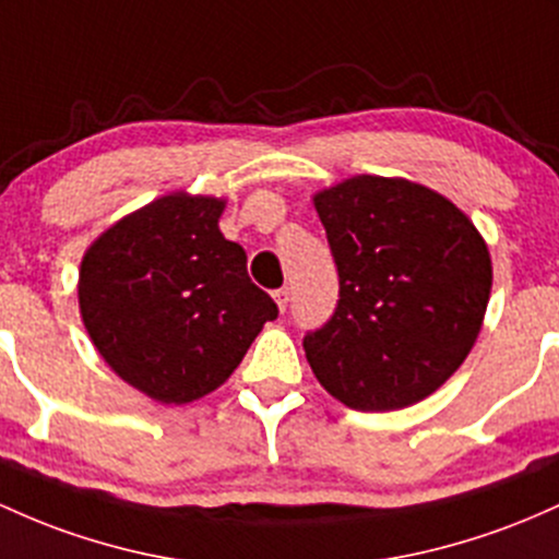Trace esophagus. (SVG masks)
Segmentation results:
<instances>
[{"label": "esophagus", "mask_w": 559, "mask_h": 559, "mask_svg": "<svg viewBox=\"0 0 559 559\" xmlns=\"http://www.w3.org/2000/svg\"><path fill=\"white\" fill-rule=\"evenodd\" d=\"M273 299H275V305H278V310L281 312H286V308H289V289H275L273 292Z\"/></svg>", "instance_id": "34e87169"}]
</instances>
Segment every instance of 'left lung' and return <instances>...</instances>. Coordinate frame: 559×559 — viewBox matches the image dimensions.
Listing matches in <instances>:
<instances>
[{
  "mask_svg": "<svg viewBox=\"0 0 559 559\" xmlns=\"http://www.w3.org/2000/svg\"><path fill=\"white\" fill-rule=\"evenodd\" d=\"M340 275L334 316L302 340L318 382L358 411L432 395L480 334L486 241L449 199L408 180L358 175L316 195Z\"/></svg>",
  "mask_w": 559,
  "mask_h": 559,
  "instance_id": "left-lung-1",
  "label": "left lung"
}]
</instances>
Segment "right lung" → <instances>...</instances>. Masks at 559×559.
I'll return each mask as SVG.
<instances>
[{
    "label": "right lung",
    "instance_id": "obj_1",
    "mask_svg": "<svg viewBox=\"0 0 559 559\" xmlns=\"http://www.w3.org/2000/svg\"><path fill=\"white\" fill-rule=\"evenodd\" d=\"M223 201L171 193L87 249L79 308L97 353L153 401L190 403L236 371L278 305L219 233Z\"/></svg>",
    "mask_w": 559,
    "mask_h": 559
}]
</instances>
